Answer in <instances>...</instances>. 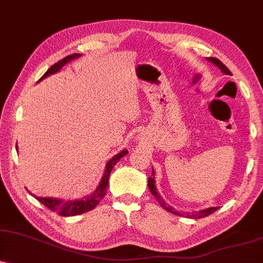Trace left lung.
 Returning a JSON list of instances; mask_svg holds the SVG:
<instances>
[{
  "instance_id": "obj_1",
  "label": "left lung",
  "mask_w": 263,
  "mask_h": 263,
  "mask_svg": "<svg viewBox=\"0 0 263 263\" xmlns=\"http://www.w3.org/2000/svg\"><path fill=\"white\" fill-rule=\"evenodd\" d=\"M206 60L210 61L211 63H213V64H215V66L218 67L219 69H221L222 73L227 74V76H232L231 70H229L228 68H227L224 64H223L219 60H217V58H215V57H207ZM147 185H148V189H150L152 195H154L155 199L157 200V202L160 203V205L163 207L164 210L168 211V212L173 213V215H177V216H180V217L185 216V217H187V218H203V217L210 216L211 213H213V212H215V211L218 210V207H209V209L197 211V212H195V211H194V212H178V211L174 210L173 207L170 206V205H167V203L164 202V200L161 197L160 194H158V191L156 189V185H155V171L154 170H152L151 177H148Z\"/></svg>"
}]
</instances>
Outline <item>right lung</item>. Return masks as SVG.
<instances>
[{"mask_svg": "<svg viewBox=\"0 0 263 263\" xmlns=\"http://www.w3.org/2000/svg\"><path fill=\"white\" fill-rule=\"evenodd\" d=\"M78 57H80V53L69 54V56L64 57L63 60L58 61V62L54 63L52 67L48 68L47 72L41 77L40 80L45 79V78L51 76V74L57 73L58 70H61V68H62L64 64H67L68 62H70V61L74 60V58H78ZM17 150H18V147H17ZM126 154H128V151L123 150L119 152V154H117L116 156H113L108 162H107L105 172H103V176L101 178V181H100V184L97 185L96 190L93 191L92 194H90V195L84 197V199L62 200V199H53V197H39V196H35V197H36L37 201H40L42 205L46 206L48 210L53 211V212H56L60 216H63V217L78 216V215H82V213L87 212V211H91L95 209V207L97 206V203H99L100 201L103 199V196L106 195L109 174H111L113 166H115L117 162L121 160L122 157H124Z\"/></svg>", "mask_w": 263, "mask_h": 263, "instance_id": "right-lung-1", "label": "right lung"}]
</instances>
